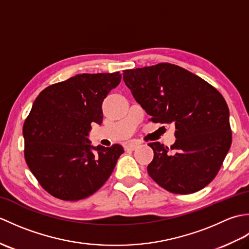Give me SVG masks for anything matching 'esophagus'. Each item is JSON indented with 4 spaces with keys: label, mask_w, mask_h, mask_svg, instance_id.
<instances>
[{
    "label": "esophagus",
    "mask_w": 249,
    "mask_h": 249,
    "mask_svg": "<svg viewBox=\"0 0 249 249\" xmlns=\"http://www.w3.org/2000/svg\"><path fill=\"white\" fill-rule=\"evenodd\" d=\"M138 146H139V143H137V142H131V143L125 144V145H124V149H125V150H128V151H134V150H136Z\"/></svg>",
    "instance_id": "1"
}]
</instances>
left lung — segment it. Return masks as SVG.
Instances as JSON below:
<instances>
[{"mask_svg":"<svg viewBox=\"0 0 249 249\" xmlns=\"http://www.w3.org/2000/svg\"><path fill=\"white\" fill-rule=\"evenodd\" d=\"M123 80L155 123L176 125L177 140L149 145L154 158L149 176L173 194L198 192L213 181L228 153L232 133L229 108L202 78L169 63L124 71Z\"/></svg>","mask_w":249,"mask_h":249,"instance_id":"8db88e82","label":"left lung"}]
</instances>
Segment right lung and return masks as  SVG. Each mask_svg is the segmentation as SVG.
Masks as SVG:
<instances>
[{"label":"right lung","instance_id":"add662e5","mask_svg":"<svg viewBox=\"0 0 249 249\" xmlns=\"http://www.w3.org/2000/svg\"><path fill=\"white\" fill-rule=\"evenodd\" d=\"M122 75L80 73L46 88L23 124L24 158L46 192L77 201L103 186L123 147H94L87 137L91 124H102V105Z\"/></svg>","mask_w":249,"mask_h":249}]
</instances>
